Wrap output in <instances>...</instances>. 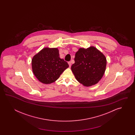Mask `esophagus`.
<instances>
[{"label": "esophagus", "instance_id": "34e87169", "mask_svg": "<svg viewBox=\"0 0 135 135\" xmlns=\"http://www.w3.org/2000/svg\"><path fill=\"white\" fill-rule=\"evenodd\" d=\"M68 64H69V67H70L71 66V62L70 61H69V62H68Z\"/></svg>", "mask_w": 135, "mask_h": 135}]
</instances>
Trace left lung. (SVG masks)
Returning <instances> with one entry per match:
<instances>
[{"label": "left lung", "mask_w": 135, "mask_h": 135, "mask_svg": "<svg viewBox=\"0 0 135 135\" xmlns=\"http://www.w3.org/2000/svg\"><path fill=\"white\" fill-rule=\"evenodd\" d=\"M74 61L72 71L76 80L84 86L98 83L106 70V58L94 47L80 48L75 54Z\"/></svg>", "instance_id": "1"}]
</instances>
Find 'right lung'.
I'll use <instances>...</instances> for the list:
<instances>
[{
  "label": "right lung",
  "mask_w": 135,
  "mask_h": 135,
  "mask_svg": "<svg viewBox=\"0 0 135 135\" xmlns=\"http://www.w3.org/2000/svg\"><path fill=\"white\" fill-rule=\"evenodd\" d=\"M69 66L66 61L59 57L57 48H44L32 60L34 74L39 81L45 84L55 82Z\"/></svg>",
  "instance_id": "1"
}]
</instances>
